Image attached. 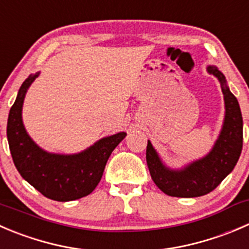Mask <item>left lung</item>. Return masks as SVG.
Segmentation results:
<instances>
[{"label": "left lung", "mask_w": 249, "mask_h": 249, "mask_svg": "<svg viewBox=\"0 0 249 249\" xmlns=\"http://www.w3.org/2000/svg\"><path fill=\"white\" fill-rule=\"evenodd\" d=\"M208 71L220 81L225 101L223 129L208 156L182 170H170L161 163L151 142L147 143L146 160L152 180L168 196L191 198L209 194L233 170L241 156L243 122L238 101L229 90L221 71L215 67H208Z\"/></svg>", "instance_id": "8db88e82"}]
</instances>
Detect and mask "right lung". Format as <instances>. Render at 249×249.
I'll list each match as a JSON object with an SVG mask.
<instances>
[{"label":"right lung","instance_id":"1","mask_svg":"<svg viewBox=\"0 0 249 249\" xmlns=\"http://www.w3.org/2000/svg\"><path fill=\"white\" fill-rule=\"evenodd\" d=\"M38 76L29 75L19 89L9 110L7 139L14 165L23 178L47 198L58 202L79 199L90 195L101 181L113 149L125 132L105 137L86 151L71 156L47 153L29 137L21 120V107L29 86Z\"/></svg>","mask_w":249,"mask_h":249}]
</instances>
